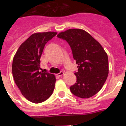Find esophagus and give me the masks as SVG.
Segmentation results:
<instances>
[{
    "label": "esophagus",
    "mask_w": 126,
    "mask_h": 126,
    "mask_svg": "<svg viewBox=\"0 0 126 126\" xmlns=\"http://www.w3.org/2000/svg\"><path fill=\"white\" fill-rule=\"evenodd\" d=\"M63 74H64V72H60V73L57 74V76H58V77H61V76H63Z\"/></svg>",
    "instance_id": "obj_1"
}]
</instances>
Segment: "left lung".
<instances>
[{"label": "left lung", "instance_id": "obj_1", "mask_svg": "<svg viewBox=\"0 0 126 126\" xmlns=\"http://www.w3.org/2000/svg\"><path fill=\"white\" fill-rule=\"evenodd\" d=\"M57 37L68 42L78 64V71L74 73L77 81L70 87L71 93L80 98L92 97L101 90L108 77L107 54L98 41L82 29H69Z\"/></svg>", "mask_w": 126, "mask_h": 126}]
</instances>
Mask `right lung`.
Listing matches in <instances>:
<instances>
[{
	"label": "right lung",
	"mask_w": 126,
	"mask_h": 126,
	"mask_svg": "<svg viewBox=\"0 0 126 126\" xmlns=\"http://www.w3.org/2000/svg\"><path fill=\"white\" fill-rule=\"evenodd\" d=\"M57 32L35 33L20 46L13 58L12 73L16 85L30 102L41 103L54 91L56 82L54 74L39 71L40 58L46 44Z\"/></svg>",
	"instance_id": "right-lung-1"
}]
</instances>
